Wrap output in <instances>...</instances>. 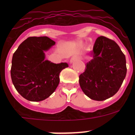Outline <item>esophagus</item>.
I'll return each instance as SVG.
<instances>
[{"instance_id": "34e87169", "label": "esophagus", "mask_w": 135, "mask_h": 135, "mask_svg": "<svg viewBox=\"0 0 135 135\" xmlns=\"http://www.w3.org/2000/svg\"><path fill=\"white\" fill-rule=\"evenodd\" d=\"M78 59H79V57H78V56H73V57L70 59V64H73V63H74L75 61H76L78 60Z\"/></svg>"}]
</instances>
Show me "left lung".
Segmentation results:
<instances>
[{"label": "left lung", "instance_id": "1", "mask_svg": "<svg viewBox=\"0 0 135 135\" xmlns=\"http://www.w3.org/2000/svg\"><path fill=\"white\" fill-rule=\"evenodd\" d=\"M93 59L79 76L82 91L89 98L103 101L118 91L126 75V57L114 40L105 36L97 38Z\"/></svg>", "mask_w": 135, "mask_h": 135}]
</instances>
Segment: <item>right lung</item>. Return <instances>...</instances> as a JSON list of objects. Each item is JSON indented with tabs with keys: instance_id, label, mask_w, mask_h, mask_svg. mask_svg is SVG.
Returning <instances> with one entry per match:
<instances>
[{
	"instance_id": "1",
	"label": "right lung",
	"mask_w": 135,
	"mask_h": 135,
	"mask_svg": "<svg viewBox=\"0 0 135 135\" xmlns=\"http://www.w3.org/2000/svg\"><path fill=\"white\" fill-rule=\"evenodd\" d=\"M55 45L47 36L29 37L19 46L12 58L11 76L17 91L30 101H41L54 93L59 74L67 63L45 60V51Z\"/></svg>"
}]
</instances>
